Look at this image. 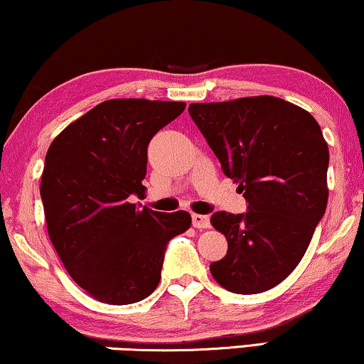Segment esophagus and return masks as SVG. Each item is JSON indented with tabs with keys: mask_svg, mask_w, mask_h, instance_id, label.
<instances>
[{
	"mask_svg": "<svg viewBox=\"0 0 364 364\" xmlns=\"http://www.w3.org/2000/svg\"><path fill=\"white\" fill-rule=\"evenodd\" d=\"M192 225L196 228H208L210 227V218L200 213H192Z\"/></svg>",
	"mask_w": 364,
	"mask_h": 364,
	"instance_id": "obj_1",
	"label": "esophagus"
}]
</instances>
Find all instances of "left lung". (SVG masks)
Masks as SVG:
<instances>
[{"instance_id":"1","label":"left lung","mask_w":364,"mask_h":364,"mask_svg":"<svg viewBox=\"0 0 364 364\" xmlns=\"http://www.w3.org/2000/svg\"><path fill=\"white\" fill-rule=\"evenodd\" d=\"M188 114L248 202L245 213L210 217L228 242L212 277L240 295L270 290L295 270L325 215L330 152L321 129L273 96L197 102Z\"/></svg>"}]
</instances>
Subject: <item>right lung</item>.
<instances>
[{
  "label": "right lung",
  "mask_w": 364,
  "mask_h": 364,
  "mask_svg": "<svg viewBox=\"0 0 364 364\" xmlns=\"http://www.w3.org/2000/svg\"><path fill=\"white\" fill-rule=\"evenodd\" d=\"M186 102L109 99L69 124L48 149L41 198L64 268L87 295L131 305L156 290L167 243L191 213L131 203L147 172V146Z\"/></svg>",
  "instance_id": "right-lung-1"
}]
</instances>
